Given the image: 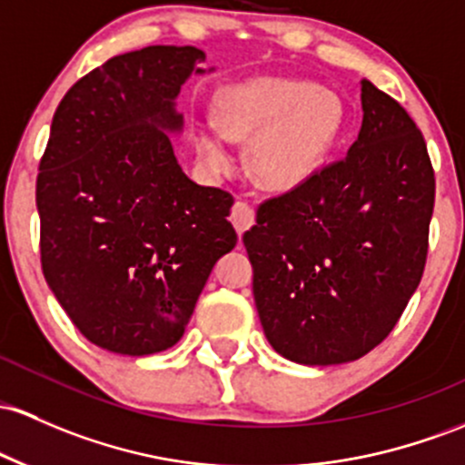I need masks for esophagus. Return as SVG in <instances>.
<instances>
[{
	"mask_svg": "<svg viewBox=\"0 0 465 465\" xmlns=\"http://www.w3.org/2000/svg\"><path fill=\"white\" fill-rule=\"evenodd\" d=\"M232 223L233 229L238 232V236H242V233L247 232L249 227H253V223H256V212H253V207L249 205V203L238 201L236 205L232 207Z\"/></svg>",
	"mask_w": 465,
	"mask_h": 465,
	"instance_id": "1",
	"label": "esophagus"
}]
</instances>
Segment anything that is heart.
<instances>
[{
  "label": "heart",
  "mask_w": 465,
  "mask_h": 465,
  "mask_svg": "<svg viewBox=\"0 0 465 465\" xmlns=\"http://www.w3.org/2000/svg\"><path fill=\"white\" fill-rule=\"evenodd\" d=\"M216 125L193 134L198 154L212 170L227 172V139L252 143L249 170L258 185L295 192L309 185L349 132L344 99L318 84L284 76H258L229 85L216 99Z\"/></svg>",
  "instance_id": "obj_1"
}]
</instances>
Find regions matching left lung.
Segmentation results:
<instances>
[{
  "mask_svg": "<svg viewBox=\"0 0 465 465\" xmlns=\"http://www.w3.org/2000/svg\"><path fill=\"white\" fill-rule=\"evenodd\" d=\"M361 127L309 185L258 207L242 236L275 353L333 366L375 349L420 284L435 205L426 143L408 112L361 79Z\"/></svg>",
  "mask_w": 465,
  "mask_h": 465,
  "instance_id": "1",
  "label": "left lung"
}]
</instances>
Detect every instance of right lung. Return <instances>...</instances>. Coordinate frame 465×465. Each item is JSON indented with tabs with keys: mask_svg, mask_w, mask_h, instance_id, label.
<instances>
[{
	"mask_svg": "<svg viewBox=\"0 0 465 465\" xmlns=\"http://www.w3.org/2000/svg\"><path fill=\"white\" fill-rule=\"evenodd\" d=\"M193 45H147L79 79L61 99L39 165L42 269L92 344L154 355L185 333L216 260L236 247L232 193L178 165L181 85Z\"/></svg>",
	"mask_w": 465,
	"mask_h": 465,
	"instance_id": "1",
	"label": "right lung"
}]
</instances>
